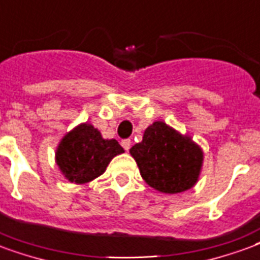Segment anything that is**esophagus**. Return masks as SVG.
I'll return each mask as SVG.
<instances>
[{"label":"esophagus","instance_id":"1","mask_svg":"<svg viewBox=\"0 0 260 260\" xmlns=\"http://www.w3.org/2000/svg\"><path fill=\"white\" fill-rule=\"evenodd\" d=\"M122 146L124 148V151H128V149H130V146H132V141H130V140H123Z\"/></svg>","mask_w":260,"mask_h":260}]
</instances>
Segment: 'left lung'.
<instances>
[{"label":"left lung","instance_id":"1","mask_svg":"<svg viewBox=\"0 0 260 260\" xmlns=\"http://www.w3.org/2000/svg\"><path fill=\"white\" fill-rule=\"evenodd\" d=\"M130 155L140 169V174L157 192L181 193L192 189L202 173V146L188 134L161 120L145 128L142 141L132 146Z\"/></svg>","mask_w":260,"mask_h":260}]
</instances>
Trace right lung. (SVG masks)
<instances>
[{
    "label": "right lung",
    "mask_w": 260,
    "mask_h": 260,
    "mask_svg": "<svg viewBox=\"0 0 260 260\" xmlns=\"http://www.w3.org/2000/svg\"><path fill=\"white\" fill-rule=\"evenodd\" d=\"M124 149L116 140H105L91 123H81L64 136L56 148V165L72 183H87L104 174L109 161Z\"/></svg>",
    "instance_id": "right-lung-1"
}]
</instances>
